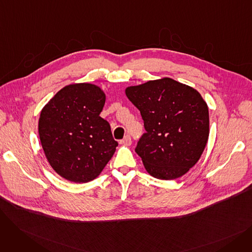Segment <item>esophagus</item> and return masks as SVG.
I'll list each match as a JSON object with an SVG mask.
<instances>
[{"instance_id":"esophagus-1","label":"esophagus","mask_w":252,"mask_h":252,"mask_svg":"<svg viewBox=\"0 0 252 252\" xmlns=\"http://www.w3.org/2000/svg\"><path fill=\"white\" fill-rule=\"evenodd\" d=\"M122 144L126 145V146H129V145L131 144V139H130V137H129V136H126V137L123 139Z\"/></svg>"}]
</instances>
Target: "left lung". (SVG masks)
<instances>
[{
    "label": "left lung",
    "mask_w": 252,
    "mask_h": 252,
    "mask_svg": "<svg viewBox=\"0 0 252 252\" xmlns=\"http://www.w3.org/2000/svg\"><path fill=\"white\" fill-rule=\"evenodd\" d=\"M146 133L136 147L148 174L175 180L199 160L209 135L206 102L195 89L163 77L126 89Z\"/></svg>",
    "instance_id": "1"
}]
</instances>
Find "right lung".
Returning a JSON list of instances; mask_svg holds the SVG:
<instances>
[{"mask_svg":"<svg viewBox=\"0 0 252 252\" xmlns=\"http://www.w3.org/2000/svg\"><path fill=\"white\" fill-rule=\"evenodd\" d=\"M106 96L93 84L61 89L41 111L38 135L47 159L56 173L74 183L96 179L118 143L100 113Z\"/></svg>","mask_w":252,"mask_h":252,"instance_id":"right-lung-1","label":"right lung"}]
</instances>
